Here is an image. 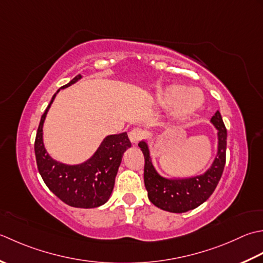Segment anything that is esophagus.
Segmentation results:
<instances>
[{"label": "esophagus", "instance_id": "obj_1", "mask_svg": "<svg viewBox=\"0 0 263 263\" xmlns=\"http://www.w3.org/2000/svg\"><path fill=\"white\" fill-rule=\"evenodd\" d=\"M145 137V132L142 128H134L129 132V139L132 143H138L141 139Z\"/></svg>", "mask_w": 263, "mask_h": 263}]
</instances>
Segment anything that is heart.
I'll return each instance as SVG.
<instances>
[{"mask_svg": "<svg viewBox=\"0 0 263 263\" xmlns=\"http://www.w3.org/2000/svg\"><path fill=\"white\" fill-rule=\"evenodd\" d=\"M160 101L163 104H176V115L185 119L193 115L202 104V95L196 89H189L181 85H169L160 93Z\"/></svg>", "mask_w": 263, "mask_h": 263, "instance_id": "1", "label": "heart"}]
</instances>
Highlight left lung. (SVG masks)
<instances>
[{
    "mask_svg": "<svg viewBox=\"0 0 263 263\" xmlns=\"http://www.w3.org/2000/svg\"><path fill=\"white\" fill-rule=\"evenodd\" d=\"M211 122L218 129L219 146L217 158L205 174L193 177V178H163L153 167L147 144L143 141L138 143V146L141 147L144 159H145L144 184L146 187L148 200L155 206L174 213L186 212L201 205L216 190L223 173L224 163H226L227 129L219 111L211 118Z\"/></svg>",
    "mask_w": 263,
    "mask_h": 263,
    "instance_id": "1",
    "label": "left lung"
}]
</instances>
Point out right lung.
Listing matches in <instances>:
<instances>
[{"label":"right lung","mask_w":263,"mask_h":263,"mask_svg":"<svg viewBox=\"0 0 263 263\" xmlns=\"http://www.w3.org/2000/svg\"><path fill=\"white\" fill-rule=\"evenodd\" d=\"M80 78L82 74H77L61 88L70 86ZM57 93L43 114L37 129L35 138L37 168L49 190L66 204L84 209L100 206L109 200L121 158L126 149L132 146V143L127 133H121L105 137L93 157L82 164L68 165L53 160L43 144V124Z\"/></svg>","instance_id":"add662e5"}]
</instances>
